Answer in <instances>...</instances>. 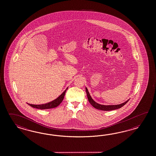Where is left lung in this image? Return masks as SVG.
I'll return each mask as SVG.
<instances>
[{
    "label": "left lung",
    "mask_w": 156,
    "mask_h": 156,
    "mask_svg": "<svg viewBox=\"0 0 156 156\" xmlns=\"http://www.w3.org/2000/svg\"><path fill=\"white\" fill-rule=\"evenodd\" d=\"M85 89H86V92H87V94L88 101H89V103L91 104L94 108H96L97 109H98V110H101L110 111V110H115V109L119 108H122V106H123L125 104H127V102L129 101V100H127L124 103L119 104V105H102L97 104V103H96L95 101H94L92 99L91 96H90L87 88H85Z\"/></svg>",
    "instance_id": "1"
}]
</instances>
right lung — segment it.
I'll use <instances>...</instances> for the list:
<instances>
[{"label":"right lung","mask_w":156,"mask_h":156,"mask_svg":"<svg viewBox=\"0 0 156 156\" xmlns=\"http://www.w3.org/2000/svg\"><path fill=\"white\" fill-rule=\"evenodd\" d=\"M68 88H67L64 92L60 95L58 98H57L56 100H54L50 102H48V104H42V105H32V104H28L29 106H32L33 108H36L38 109H41V110H44V109H49V108H55L57 107L58 106H59L61 102L63 101V100L64 99V95L65 93L66 92L67 89Z\"/></svg>","instance_id":"right-lung-1"}]
</instances>
